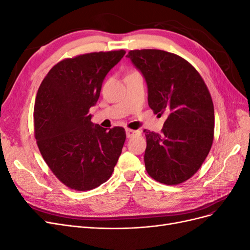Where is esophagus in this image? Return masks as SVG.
<instances>
[{
	"mask_svg": "<svg viewBox=\"0 0 250 250\" xmlns=\"http://www.w3.org/2000/svg\"><path fill=\"white\" fill-rule=\"evenodd\" d=\"M141 132L139 130H132V129H126V137L128 139H130L132 137H134V135H138L140 134Z\"/></svg>",
	"mask_w": 250,
	"mask_h": 250,
	"instance_id": "34e87169",
	"label": "esophagus"
}]
</instances>
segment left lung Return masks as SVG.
<instances>
[{
	"mask_svg": "<svg viewBox=\"0 0 250 250\" xmlns=\"http://www.w3.org/2000/svg\"><path fill=\"white\" fill-rule=\"evenodd\" d=\"M146 81L148 104L167 117L161 133L144 130L145 167L165 185L192 177L206 160L214 139L215 113L208 89L186 59L162 50H133L127 54Z\"/></svg>",
	"mask_w": 250,
	"mask_h": 250,
	"instance_id": "obj_1",
	"label": "left lung"
}]
</instances>
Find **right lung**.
<instances>
[{
    "label": "right lung",
    "mask_w": 250,
    "mask_h": 250,
    "mask_svg": "<svg viewBox=\"0 0 250 250\" xmlns=\"http://www.w3.org/2000/svg\"><path fill=\"white\" fill-rule=\"evenodd\" d=\"M124 50L89 53L58 62L42 80L34 105L37 146L66 187L88 191L108 180L126 139L123 127L94 124L89 108Z\"/></svg>",
    "instance_id": "add662e5"
}]
</instances>
